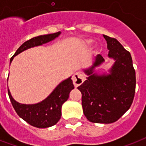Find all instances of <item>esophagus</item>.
I'll return each mask as SVG.
<instances>
[{"mask_svg":"<svg viewBox=\"0 0 146 146\" xmlns=\"http://www.w3.org/2000/svg\"><path fill=\"white\" fill-rule=\"evenodd\" d=\"M72 80H73V85H74V86L78 87V86H80V85L84 82L85 77L82 73H76L73 76Z\"/></svg>","mask_w":146,"mask_h":146,"instance_id":"esophagus-1","label":"esophagus"}]
</instances>
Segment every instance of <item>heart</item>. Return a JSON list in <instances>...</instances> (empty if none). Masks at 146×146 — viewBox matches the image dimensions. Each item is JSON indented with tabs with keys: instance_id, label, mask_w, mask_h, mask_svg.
Listing matches in <instances>:
<instances>
[{
	"instance_id": "obj_1",
	"label": "heart",
	"mask_w": 146,
	"mask_h": 146,
	"mask_svg": "<svg viewBox=\"0 0 146 146\" xmlns=\"http://www.w3.org/2000/svg\"><path fill=\"white\" fill-rule=\"evenodd\" d=\"M89 42V43H91V42H92V41H89V42Z\"/></svg>"
}]
</instances>
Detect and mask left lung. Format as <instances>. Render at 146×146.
I'll list each match as a JSON object with an SVG mask.
<instances>
[{"label":"left lung","instance_id":"left-lung-1","mask_svg":"<svg viewBox=\"0 0 146 146\" xmlns=\"http://www.w3.org/2000/svg\"><path fill=\"white\" fill-rule=\"evenodd\" d=\"M103 36L108 44V57L115 60L111 73L93 74V69L104 61L98 54L93 65L85 70L89 77L78 89L82 93L86 117L92 123H111L120 119L131 106L136 91V72L130 53L116 38Z\"/></svg>","mask_w":146,"mask_h":146}]
</instances>
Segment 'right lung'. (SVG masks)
Wrapping results in <instances>:
<instances>
[{
	"label": "right lung",
	"instance_id": "right-lung-1",
	"mask_svg": "<svg viewBox=\"0 0 146 146\" xmlns=\"http://www.w3.org/2000/svg\"><path fill=\"white\" fill-rule=\"evenodd\" d=\"M60 32L39 35L26 41L17 49L14 55L10 58V62L13 57L22 51L33 47L42 45L50 42L58 37ZM74 89L71 77L60 83L48 97L40 103L35 104H23L16 102L10 95L8 89V95L13 108L18 115L29 124L37 128H46L57 123L61 117V107L68 99L69 95Z\"/></svg>",
	"mask_w": 146,
	"mask_h": 146
}]
</instances>
